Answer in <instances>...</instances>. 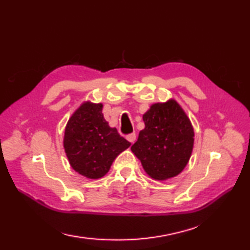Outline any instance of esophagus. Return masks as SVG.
I'll use <instances>...</instances> for the list:
<instances>
[{
  "label": "esophagus",
  "mask_w": 250,
  "mask_h": 250,
  "mask_svg": "<svg viewBox=\"0 0 250 250\" xmlns=\"http://www.w3.org/2000/svg\"><path fill=\"white\" fill-rule=\"evenodd\" d=\"M127 140H128L130 143H135V141H136V133H130V135L127 136Z\"/></svg>",
  "instance_id": "1"
}]
</instances>
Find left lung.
<instances>
[{"mask_svg": "<svg viewBox=\"0 0 250 250\" xmlns=\"http://www.w3.org/2000/svg\"><path fill=\"white\" fill-rule=\"evenodd\" d=\"M145 128L139 132L131 151L141 161L145 173L155 180L179 175L190 160L194 128L177 101L155 103L143 114Z\"/></svg>", "mask_w": 250, "mask_h": 250, "instance_id": "8db88e82", "label": "left lung"}]
</instances>
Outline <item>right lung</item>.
Listing matches in <instances>:
<instances>
[{
  "mask_svg": "<svg viewBox=\"0 0 250 250\" xmlns=\"http://www.w3.org/2000/svg\"><path fill=\"white\" fill-rule=\"evenodd\" d=\"M130 143L110 127L103 104L83 102L66 123L63 148L71 167L88 179L104 177L111 164Z\"/></svg>",
  "mask_w": 250,
  "mask_h": 250,
  "instance_id": "right-lung-1",
  "label": "right lung"
}]
</instances>
